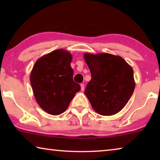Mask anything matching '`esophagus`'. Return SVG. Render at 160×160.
Returning a JSON list of instances; mask_svg holds the SVG:
<instances>
[{"label":"esophagus","mask_w":160,"mask_h":160,"mask_svg":"<svg viewBox=\"0 0 160 160\" xmlns=\"http://www.w3.org/2000/svg\"><path fill=\"white\" fill-rule=\"evenodd\" d=\"M80 87H81V91H84L85 90V85H84V84H80Z\"/></svg>","instance_id":"34e87169"}]
</instances>
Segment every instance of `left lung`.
I'll return each mask as SVG.
<instances>
[{
    "label": "left lung",
    "mask_w": 160,
    "mask_h": 160,
    "mask_svg": "<svg viewBox=\"0 0 160 160\" xmlns=\"http://www.w3.org/2000/svg\"><path fill=\"white\" fill-rule=\"evenodd\" d=\"M84 58L92 75L85 91L92 107L100 115L116 114L133 93L132 67L121 56L107 53H85Z\"/></svg>",
    "instance_id": "left-lung-1"
}]
</instances>
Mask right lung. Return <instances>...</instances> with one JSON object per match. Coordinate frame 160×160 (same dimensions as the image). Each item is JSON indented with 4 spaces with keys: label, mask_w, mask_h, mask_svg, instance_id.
<instances>
[{
    "label": "right lung",
    "mask_w": 160,
    "mask_h": 160,
    "mask_svg": "<svg viewBox=\"0 0 160 160\" xmlns=\"http://www.w3.org/2000/svg\"><path fill=\"white\" fill-rule=\"evenodd\" d=\"M72 58L68 51L57 49L39 58L32 70L30 82L35 99L49 114L63 113L80 90L79 84L72 79Z\"/></svg>",
    "instance_id": "right-lung-1"
}]
</instances>
